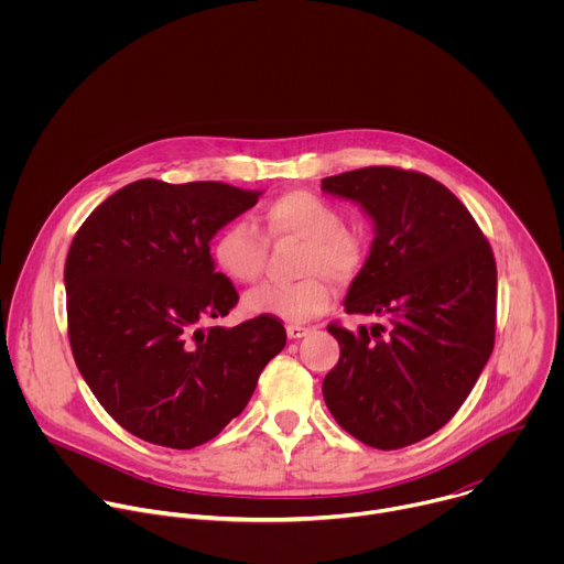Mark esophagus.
Instances as JSON below:
<instances>
[{"mask_svg":"<svg viewBox=\"0 0 564 564\" xmlns=\"http://www.w3.org/2000/svg\"><path fill=\"white\" fill-rule=\"evenodd\" d=\"M285 333H288V337H290V339H301V337H305V335L310 333V328L299 326V324H290V326L285 328Z\"/></svg>","mask_w":564,"mask_h":564,"instance_id":"1","label":"esophagus"}]
</instances>
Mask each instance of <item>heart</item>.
Here are the masks:
<instances>
[{
  "label": "heart",
  "instance_id": "heart-1",
  "mask_svg": "<svg viewBox=\"0 0 564 564\" xmlns=\"http://www.w3.org/2000/svg\"><path fill=\"white\" fill-rule=\"evenodd\" d=\"M261 223L272 238L301 240V270L314 274L294 283H263L248 292L243 305L252 314L305 321L330 301V283L317 272L348 279L361 263L359 238L341 227V214L316 194H283L261 212ZM212 257L229 279L254 283L265 263V236L250 220H231L214 238Z\"/></svg>",
  "mask_w": 564,
  "mask_h": 564
}]
</instances>
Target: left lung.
Wrapping results in <instances>:
<instances>
[{"label": "left lung", "instance_id": "1", "mask_svg": "<svg viewBox=\"0 0 564 564\" xmlns=\"http://www.w3.org/2000/svg\"><path fill=\"white\" fill-rule=\"evenodd\" d=\"M321 189L352 200L375 238L344 307L386 324L328 326L339 364L324 399L359 442L392 451L440 431L464 404L496 339L498 270L468 209L437 181L394 167L328 176Z\"/></svg>", "mask_w": 564, "mask_h": 564}]
</instances>
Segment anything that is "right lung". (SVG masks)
Listing matches in <instances>:
<instances>
[{
    "instance_id": "add662e5",
    "label": "right lung",
    "mask_w": 564,
    "mask_h": 564,
    "mask_svg": "<svg viewBox=\"0 0 564 564\" xmlns=\"http://www.w3.org/2000/svg\"><path fill=\"white\" fill-rule=\"evenodd\" d=\"M263 192L218 181H135L77 229L66 265L70 350L102 409L131 435L194 448L240 415L285 348L274 316L203 328L238 294L212 238Z\"/></svg>"
}]
</instances>
